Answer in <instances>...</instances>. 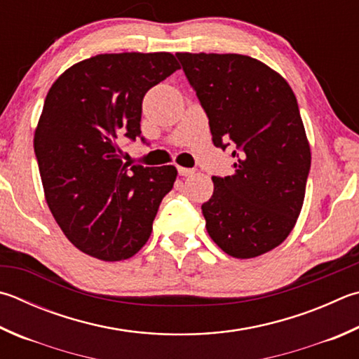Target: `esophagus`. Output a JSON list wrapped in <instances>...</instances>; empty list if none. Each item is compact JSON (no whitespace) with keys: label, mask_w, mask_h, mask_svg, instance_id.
<instances>
[{"label":"esophagus","mask_w":359,"mask_h":359,"mask_svg":"<svg viewBox=\"0 0 359 359\" xmlns=\"http://www.w3.org/2000/svg\"><path fill=\"white\" fill-rule=\"evenodd\" d=\"M177 172H179V175H184V177H187V175L194 174V169L184 168V166H177Z\"/></svg>","instance_id":"obj_1"}]
</instances>
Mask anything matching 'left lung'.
<instances>
[{"label": "left lung", "instance_id": "obj_1", "mask_svg": "<svg viewBox=\"0 0 359 359\" xmlns=\"http://www.w3.org/2000/svg\"><path fill=\"white\" fill-rule=\"evenodd\" d=\"M207 113L212 141L236 147V172L213 175L202 204L208 236L251 259L281 245L302 212L311 147L297 97L266 64L236 53H175Z\"/></svg>", "mask_w": 359, "mask_h": 359}]
</instances>
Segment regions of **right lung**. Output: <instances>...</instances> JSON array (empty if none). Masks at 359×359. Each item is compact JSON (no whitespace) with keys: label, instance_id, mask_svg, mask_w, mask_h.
I'll return each instance as SVG.
<instances>
[{"label":"right lung","instance_id":"1","mask_svg":"<svg viewBox=\"0 0 359 359\" xmlns=\"http://www.w3.org/2000/svg\"><path fill=\"white\" fill-rule=\"evenodd\" d=\"M180 69L174 55L107 53L74 64L51 84L34 133L45 201L69 242L116 262L151 237L174 166H130L119 140L141 135L142 99Z\"/></svg>","mask_w":359,"mask_h":359}]
</instances>
